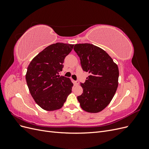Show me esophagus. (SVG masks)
I'll return each instance as SVG.
<instances>
[{"label": "esophagus", "mask_w": 149, "mask_h": 149, "mask_svg": "<svg viewBox=\"0 0 149 149\" xmlns=\"http://www.w3.org/2000/svg\"><path fill=\"white\" fill-rule=\"evenodd\" d=\"M79 83V81H74V84H75L76 85H78Z\"/></svg>", "instance_id": "1"}]
</instances>
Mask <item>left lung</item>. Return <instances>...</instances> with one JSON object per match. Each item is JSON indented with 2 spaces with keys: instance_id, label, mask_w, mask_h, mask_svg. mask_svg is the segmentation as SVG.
I'll return each instance as SVG.
<instances>
[{
  "instance_id": "left-lung-1",
  "label": "left lung",
  "mask_w": 149,
  "mask_h": 149,
  "mask_svg": "<svg viewBox=\"0 0 149 149\" xmlns=\"http://www.w3.org/2000/svg\"><path fill=\"white\" fill-rule=\"evenodd\" d=\"M74 50L80 58L83 71L90 74L81 83L83 93L77 97L81 107L96 113L107 106L118 86V66L101 48L90 43L76 44Z\"/></svg>"
}]
</instances>
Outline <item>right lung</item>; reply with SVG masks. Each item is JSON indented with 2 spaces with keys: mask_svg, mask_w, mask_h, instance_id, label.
<instances>
[{
  "mask_svg": "<svg viewBox=\"0 0 149 149\" xmlns=\"http://www.w3.org/2000/svg\"><path fill=\"white\" fill-rule=\"evenodd\" d=\"M74 45L56 43L39 53L29 64L25 78L31 96L43 109L51 111L63 106L71 93L70 79L60 76L65 57Z\"/></svg>",
  "mask_w": 149,
  "mask_h": 149,
  "instance_id": "1",
  "label": "right lung"
}]
</instances>
